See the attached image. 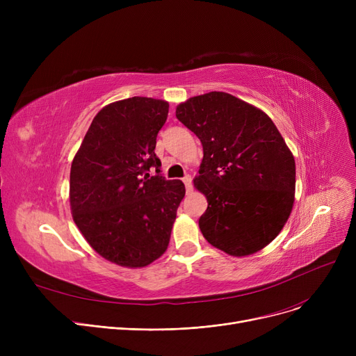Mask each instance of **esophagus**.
<instances>
[{"instance_id":"1","label":"esophagus","mask_w":356,"mask_h":356,"mask_svg":"<svg viewBox=\"0 0 356 356\" xmlns=\"http://www.w3.org/2000/svg\"><path fill=\"white\" fill-rule=\"evenodd\" d=\"M183 181H184V186H186V189H188V192H192V177L189 175H186L183 177Z\"/></svg>"}]
</instances>
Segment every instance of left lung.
<instances>
[{"instance_id":"1","label":"left lung","mask_w":356,"mask_h":356,"mask_svg":"<svg viewBox=\"0 0 356 356\" xmlns=\"http://www.w3.org/2000/svg\"><path fill=\"white\" fill-rule=\"evenodd\" d=\"M177 120L197 136L203 159L195 188L208 209L199 228L232 257L267 247L286 225L296 189V163L271 118L227 92L189 98Z\"/></svg>"}]
</instances>
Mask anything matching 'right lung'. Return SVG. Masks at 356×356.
<instances>
[{
	"mask_svg": "<svg viewBox=\"0 0 356 356\" xmlns=\"http://www.w3.org/2000/svg\"><path fill=\"white\" fill-rule=\"evenodd\" d=\"M167 114L161 99L112 102L93 118L72 161L73 220L93 250L121 267H145L165 252L186 193L181 180L160 176L154 153Z\"/></svg>",
	"mask_w": 356,
	"mask_h": 356,
	"instance_id": "right-lung-1",
	"label": "right lung"
}]
</instances>
